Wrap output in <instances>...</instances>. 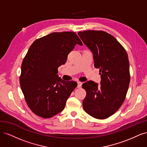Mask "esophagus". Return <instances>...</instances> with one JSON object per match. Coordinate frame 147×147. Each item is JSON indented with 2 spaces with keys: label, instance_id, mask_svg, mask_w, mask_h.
Returning a JSON list of instances; mask_svg holds the SVG:
<instances>
[{
  "label": "esophagus",
  "instance_id": "obj_1",
  "mask_svg": "<svg viewBox=\"0 0 147 147\" xmlns=\"http://www.w3.org/2000/svg\"><path fill=\"white\" fill-rule=\"evenodd\" d=\"M82 83L81 82H77V88H81V86H82Z\"/></svg>",
  "mask_w": 147,
  "mask_h": 147
}]
</instances>
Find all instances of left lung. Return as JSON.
I'll use <instances>...</instances> for the list:
<instances>
[{
  "mask_svg": "<svg viewBox=\"0 0 147 147\" xmlns=\"http://www.w3.org/2000/svg\"><path fill=\"white\" fill-rule=\"evenodd\" d=\"M78 34L92 51L101 77L100 86L92 81L82 84L86 92L83 109L91 117L103 119L113 115L125 100L131 77L127 54L116 38L104 31L89 30Z\"/></svg>",
  "mask_w": 147,
  "mask_h": 147,
  "instance_id": "8db88e82",
  "label": "left lung"
}]
</instances>
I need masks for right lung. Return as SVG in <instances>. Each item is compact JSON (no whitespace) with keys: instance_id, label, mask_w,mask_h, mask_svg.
<instances>
[{"instance_id":"add662e5","label":"right lung","mask_w":147,"mask_h":147,"mask_svg":"<svg viewBox=\"0 0 147 147\" xmlns=\"http://www.w3.org/2000/svg\"><path fill=\"white\" fill-rule=\"evenodd\" d=\"M83 45L74 32H53L38 38L30 47L21 64L20 83L32 112L49 118L63 111L77 83L58 77L57 68L64 64L75 45Z\"/></svg>"}]
</instances>
